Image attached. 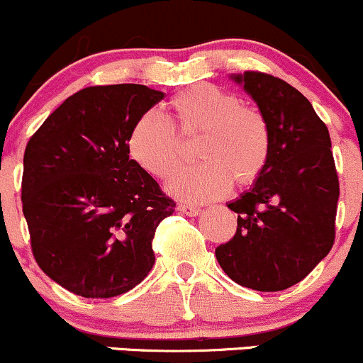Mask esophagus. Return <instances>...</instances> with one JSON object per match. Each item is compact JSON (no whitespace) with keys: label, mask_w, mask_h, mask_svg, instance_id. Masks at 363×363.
Here are the masks:
<instances>
[{"label":"esophagus","mask_w":363,"mask_h":363,"mask_svg":"<svg viewBox=\"0 0 363 363\" xmlns=\"http://www.w3.org/2000/svg\"><path fill=\"white\" fill-rule=\"evenodd\" d=\"M177 210L181 211L182 215H187V216H196L199 213V211H201V208H198V206H191V205H179L177 206Z\"/></svg>","instance_id":"1"}]
</instances>
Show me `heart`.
Returning a JSON list of instances; mask_svg holds the SVG:
<instances>
[{
	"label": "heart",
	"mask_w": 363,
	"mask_h": 363,
	"mask_svg": "<svg viewBox=\"0 0 363 363\" xmlns=\"http://www.w3.org/2000/svg\"><path fill=\"white\" fill-rule=\"evenodd\" d=\"M172 124L147 112L133 124L128 150L135 164L155 179H170L186 160L181 138L193 141L201 160L169 184V193L187 203L222 198L235 186H252L268 165L272 131L264 116L242 106L234 94L210 83L179 91L169 102Z\"/></svg>",
	"instance_id": "1"
}]
</instances>
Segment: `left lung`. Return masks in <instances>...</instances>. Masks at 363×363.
<instances>
[{
	"label": "left lung",
	"instance_id": "1",
	"mask_svg": "<svg viewBox=\"0 0 363 363\" xmlns=\"http://www.w3.org/2000/svg\"><path fill=\"white\" fill-rule=\"evenodd\" d=\"M256 101L272 131L261 177L228 203L235 235L215 249L228 277L257 291L302 281L335 244L340 182L326 124L297 89L273 74L234 77Z\"/></svg>",
	"mask_w": 363,
	"mask_h": 363
}]
</instances>
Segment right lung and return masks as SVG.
<instances>
[{
    "label": "right lung",
    "instance_id": "right-lung-1",
    "mask_svg": "<svg viewBox=\"0 0 363 363\" xmlns=\"http://www.w3.org/2000/svg\"><path fill=\"white\" fill-rule=\"evenodd\" d=\"M164 94L86 86L57 107L23 153L22 208L37 264L62 289L111 298L143 281L158 223L176 203L129 158L128 136Z\"/></svg>",
    "mask_w": 363,
    "mask_h": 363
}]
</instances>
